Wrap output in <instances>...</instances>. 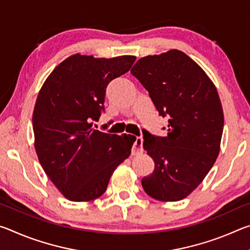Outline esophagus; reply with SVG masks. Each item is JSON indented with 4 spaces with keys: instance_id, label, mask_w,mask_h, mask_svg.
Returning <instances> with one entry per match:
<instances>
[{
    "instance_id": "1",
    "label": "esophagus",
    "mask_w": 250,
    "mask_h": 250,
    "mask_svg": "<svg viewBox=\"0 0 250 250\" xmlns=\"http://www.w3.org/2000/svg\"><path fill=\"white\" fill-rule=\"evenodd\" d=\"M143 139L140 137H137L134 140V146H133V153H141L143 151Z\"/></svg>"
}]
</instances>
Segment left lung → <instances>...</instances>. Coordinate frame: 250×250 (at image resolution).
Wrapping results in <instances>:
<instances>
[{
	"label": "left lung",
	"instance_id": "obj_1",
	"mask_svg": "<svg viewBox=\"0 0 250 250\" xmlns=\"http://www.w3.org/2000/svg\"><path fill=\"white\" fill-rule=\"evenodd\" d=\"M131 74L149 91L159 115L168 117L167 137L143 133V147L155 164L142 179L143 188L161 202L183 200L205 179L221 150L224 113L216 87L177 49L140 58Z\"/></svg>",
	"mask_w": 250,
	"mask_h": 250
}]
</instances>
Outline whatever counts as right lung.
Wrapping results in <instances>:
<instances>
[{
	"mask_svg": "<svg viewBox=\"0 0 250 250\" xmlns=\"http://www.w3.org/2000/svg\"><path fill=\"white\" fill-rule=\"evenodd\" d=\"M135 56L75 54L45 80L33 112L34 146L46 175L67 200L88 202L107 189L129 158L135 137L96 130L108 83L129 71Z\"/></svg>",
	"mask_w": 250,
	"mask_h": 250,
	"instance_id": "1",
	"label": "right lung"
}]
</instances>
